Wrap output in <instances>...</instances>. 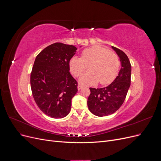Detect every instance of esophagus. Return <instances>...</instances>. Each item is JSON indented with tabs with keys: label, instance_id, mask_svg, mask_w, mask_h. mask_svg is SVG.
<instances>
[{
	"label": "esophagus",
	"instance_id": "esophagus-1",
	"mask_svg": "<svg viewBox=\"0 0 161 161\" xmlns=\"http://www.w3.org/2000/svg\"><path fill=\"white\" fill-rule=\"evenodd\" d=\"M82 88H83V86H82V85H79V86H78V89H79V90H80V89H82Z\"/></svg>",
	"mask_w": 161,
	"mask_h": 161
}]
</instances>
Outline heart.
<instances>
[{
    "label": "heart",
    "instance_id": "heart-1",
    "mask_svg": "<svg viewBox=\"0 0 161 161\" xmlns=\"http://www.w3.org/2000/svg\"><path fill=\"white\" fill-rule=\"evenodd\" d=\"M89 64L90 71L80 78L82 85H91L98 82L103 85L111 83L119 74L121 63L115 53L107 47L95 45L82 51L80 58L72 57L69 68L73 75L79 77L86 69V65Z\"/></svg>",
    "mask_w": 161,
    "mask_h": 161
}]
</instances>
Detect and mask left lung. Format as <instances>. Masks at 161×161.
<instances>
[{
    "mask_svg": "<svg viewBox=\"0 0 161 161\" xmlns=\"http://www.w3.org/2000/svg\"><path fill=\"white\" fill-rule=\"evenodd\" d=\"M120 59L121 67L116 79L104 88H90L87 105L92 114L99 117L113 114L122 105L131 82V64L125 53L111 46Z\"/></svg>",
    "mask_w": 161,
    "mask_h": 161,
    "instance_id": "left-lung-1",
    "label": "left lung"
}]
</instances>
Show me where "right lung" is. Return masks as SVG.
<instances>
[{
    "label": "right lung",
    "mask_w": 161,
    "mask_h": 161,
    "mask_svg": "<svg viewBox=\"0 0 161 161\" xmlns=\"http://www.w3.org/2000/svg\"><path fill=\"white\" fill-rule=\"evenodd\" d=\"M77 48L54 43L36 56L31 72L33 99L38 108L52 118H63L70 113L71 101L78 83L69 72V61Z\"/></svg>",
    "instance_id": "right-lung-1"
}]
</instances>
